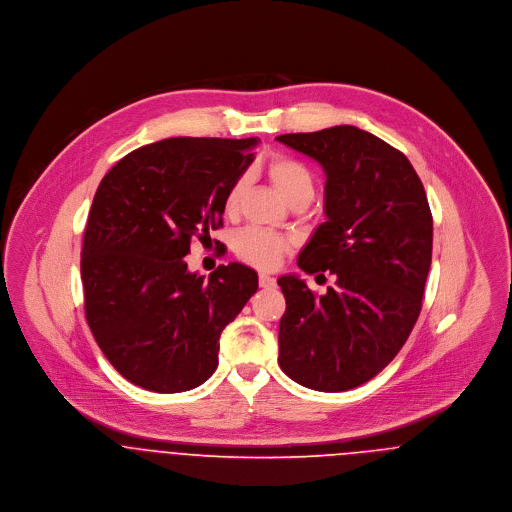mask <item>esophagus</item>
<instances>
[{"instance_id":"esophagus-1","label":"esophagus","mask_w":512,"mask_h":512,"mask_svg":"<svg viewBox=\"0 0 512 512\" xmlns=\"http://www.w3.org/2000/svg\"><path fill=\"white\" fill-rule=\"evenodd\" d=\"M258 284H260V288H274L276 280L272 276H268V274H260L258 276Z\"/></svg>"}]
</instances>
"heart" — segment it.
<instances>
[{
  "instance_id": "heart-1",
  "label": "heart",
  "mask_w": 512,
  "mask_h": 512,
  "mask_svg": "<svg viewBox=\"0 0 512 512\" xmlns=\"http://www.w3.org/2000/svg\"><path fill=\"white\" fill-rule=\"evenodd\" d=\"M266 173L280 195L292 207H305L315 195V177L311 169L292 155L276 153L266 161ZM248 187V175H238L224 195V213L234 217L240 209L242 197ZM292 248V242L286 236L274 234L264 228H244L234 238V252L246 264L256 268H274Z\"/></svg>"
}]
</instances>
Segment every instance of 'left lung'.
Here are the masks:
<instances>
[{
	"mask_svg": "<svg viewBox=\"0 0 512 512\" xmlns=\"http://www.w3.org/2000/svg\"><path fill=\"white\" fill-rule=\"evenodd\" d=\"M276 140L325 171L327 220L297 266L337 278L323 295L297 276L278 280L286 297L278 361L311 390H351L398 355L422 311L434 240L428 197L402 151L355 126Z\"/></svg>",
	"mask_w": 512,
	"mask_h": 512,
	"instance_id": "1",
	"label": "left lung"
}]
</instances>
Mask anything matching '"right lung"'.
<instances>
[{
  "label": "right lung",
  "mask_w": 512,
  "mask_h": 512,
  "mask_svg": "<svg viewBox=\"0 0 512 512\" xmlns=\"http://www.w3.org/2000/svg\"><path fill=\"white\" fill-rule=\"evenodd\" d=\"M256 144L169 138L134 149L100 181L80 252L84 313L132 384L173 394L217 370L220 333L258 290V274L230 262L207 280L185 256L193 238L222 226L226 189Z\"/></svg>",
  "instance_id": "obj_1"
}]
</instances>
